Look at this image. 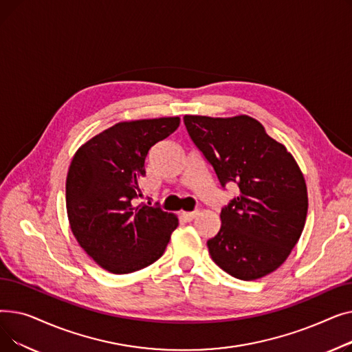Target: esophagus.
Wrapping results in <instances>:
<instances>
[{
	"label": "esophagus",
	"instance_id": "esophagus-1",
	"mask_svg": "<svg viewBox=\"0 0 352 352\" xmlns=\"http://www.w3.org/2000/svg\"><path fill=\"white\" fill-rule=\"evenodd\" d=\"M197 214H198V211H191V212H186V211H182L181 212V217L186 219V221H192L195 217H197Z\"/></svg>",
	"mask_w": 352,
	"mask_h": 352
}]
</instances>
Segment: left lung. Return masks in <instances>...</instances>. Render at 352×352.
Returning a JSON list of instances; mask_svg holds the SVG:
<instances>
[{
    "mask_svg": "<svg viewBox=\"0 0 352 352\" xmlns=\"http://www.w3.org/2000/svg\"><path fill=\"white\" fill-rule=\"evenodd\" d=\"M184 124L221 187L235 182L239 188L221 210L218 234L207 241L212 261L243 281L271 274L305 226L308 195L297 161L248 116H186Z\"/></svg>",
    "mask_w": 352,
    "mask_h": 352,
    "instance_id": "left-lung-1",
    "label": "left lung"
}]
</instances>
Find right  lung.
<instances>
[{
    "label": "right lung",
    "mask_w": 352,
    "mask_h": 352,
    "mask_svg": "<svg viewBox=\"0 0 352 352\" xmlns=\"http://www.w3.org/2000/svg\"><path fill=\"white\" fill-rule=\"evenodd\" d=\"M178 125V117L118 122L74 155L65 182L69 227L101 268L129 274L164 254L177 217L160 207L135 206V199L142 197L148 151Z\"/></svg>",
    "instance_id": "right-lung-1"
}]
</instances>
